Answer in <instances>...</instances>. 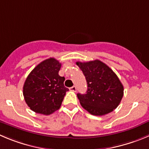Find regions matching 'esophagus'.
Here are the masks:
<instances>
[{
	"label": "esophagus",
	"instance_id": "34e87169",
	"mask_svg": "<svg viewBox=\"0 0 149 149\" xmlns=\"http://www.w3.org/2000/svg\"><path fill=\"white\" fill-rule=\"evenodd\" d=\"M70 90H71V91H73V92H76V86H73L72 87H70Z\"/></svg>",
	"mask_w": 149,
	"mask_h": 149
}]
</instances>
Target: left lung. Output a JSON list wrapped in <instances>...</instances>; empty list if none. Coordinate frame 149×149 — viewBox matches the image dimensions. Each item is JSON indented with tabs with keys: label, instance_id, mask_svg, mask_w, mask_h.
<instances>
[{
	"label": "left lung",
	"instance_id": "obj_1",
	"mask_svg": "<svg viewBox=\"0 0 149 149\" xmlns=\"http://www.w3.org/2000/svg\"><path fill=\"white\" fill-rule=\"evenodd\" d=\"M87 84L86 94H77L81 107L91 115L101 116L118 107L123 95V86L109 66L101 61L77 62Z\"/></svg>",
	"mask_w": 149,
	"mask_h": 149
}]
</instances>
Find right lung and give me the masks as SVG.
<instances>
[{
	"label": "right lung",
	"instance_id": "add662e5",
	"mask_svg": "<svg viewBox=\"0 0 149 149\" xmlns=\"http://www.w3.org/2000/svg\"><path fill=\"white\" fill-rule=\"evenodd\" d=\"M61 63L54 58L40 62L26 78L23 96L30 109L36 113L48 115L58 110L68 89L65 77L59 75Z\"/></svg>",
	"mask_w": 149,
	"mask_h": 149
}]
</instances>
